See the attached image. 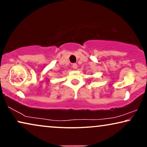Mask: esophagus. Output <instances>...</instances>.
Returning <instances> with one entry per match:
<instances>
[{"label": "esophagus", "mask_w": 147, "mask_h": 147, "mask_svg": "<svg viewBox=\"0 0 147 147\" xmlns=\"http://www.w3.org/2000/svg\"><path fill=\"white\" fill-rule=\"evenodd\" d=\"M72 67L74 68V69H76L78 68V65L76 63H74L73 65H72Z\"/></svg>", "instance_id": "esophagus-1"}]
</instances>
